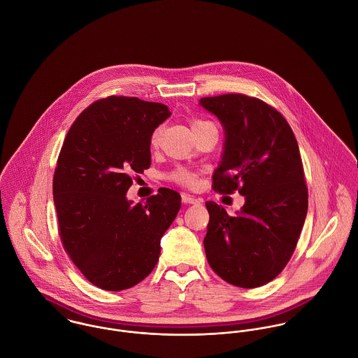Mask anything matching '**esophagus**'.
Wrapping results in <instances>:
<instances>
[{
	"instance_id": "1",
	"label": "esophagus",
	"mask_w": 358,
	"mask_h": 358,
	"mask_svg": "<svg viewBox=\"0 0 358 358\" xmlns=\"http://www.w3.org/2000/svg\"><path fill=\"white\" fill-rule=\"evenodd\" d=\"M182 201H183L185 204H200V203H203L201 199H197V197L190 196V194H186V193L182 194Z\"/></svg>"
}]
</instances>
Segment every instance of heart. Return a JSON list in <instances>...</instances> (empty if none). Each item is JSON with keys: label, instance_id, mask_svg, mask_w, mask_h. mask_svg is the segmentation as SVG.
Masks as SVG:
<instances>
[{"label": "heart", "instance_id": "b5f03b06", "mask_svg": "<svg viewBox=\"0 0 358 358\" xmlns=\"http://www.w3.org/2000/svg\"><path fill=\"white\" fill-rule=\"evenodd\" d=\"M208 125H213L212 122L209 121H205V120H193L192 121V129L193 131H197V129H201L204 127ZM158 139V129L154 132L153 135V143L157 142ZM171 179L180 183V185H185V186H193L196 183V175L185 168H178L175 169L172 173H171Z\"/></svg>", "mask_w": 358, "mask_h": 358}]
</instances>
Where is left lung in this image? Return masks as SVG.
<instances>
[{
  "instance_id": "left-lung-1",
  "label": "left lung",
  "mask_w": 358,
  "mask_h": 358,
  "mask_svg": "<svg viewBox=\"0 0 358 358\" xmlns=\"http://www.w3.org/2000/svg\"><path fill=\"white\" fill-rule=\"evenodd\" d=\"M220 121L223 152L213 190H238L245 204L236 216L205 203L209 223L205 254L212 270L241 288L275 278L296 247L307 215V187L299 146L287 120L271 106L240 94L203 98Z\"/></svg>"
}]
</instances>
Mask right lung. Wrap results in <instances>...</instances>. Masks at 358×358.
I'll return each instance as SVG.
<instances>
[{
    "mask_svg": "<svg viewBox=\"0 0 358 358\" xmlns=\"http://www.w3.org/2000/svg\"><path fill=\"white\" fill-rule=\"evenodd\" d=\"M171 111L162 103L108 96L67 132L53 176L59 234L73 263L104 291L128 289L153 271L180 194L161 187L145 204L127 199L134 173L152 164V136Z\"/></svg>",
    "mask_w": 358,
    "mask_h": 358,
    "instance_id": "right-lung-1",
    "label": "right lung"
}]
</instances>
